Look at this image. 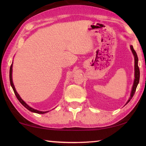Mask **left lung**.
Segmentation results:
<instances>
[{"instance_id": "obj_1", "label": "left lung", "mask_w": 146, "mask_h": 146, "mask_svg": "<svg viewBox=\"0 0 146 146\" xmlns=\"http://www.w3.org/2000/svg\"><path fill=\"white\" fill-rule=\"evenodd\" d=\"M130 47H131V49L132 52L133 53V55L135 56V78L134 80V83H133V89L131 91V97L129 98V99L128 100L127 104L129 102L130 100L133 98V95H134V94L136 91V89H137V87L140 80V70L138 66V56L137 55V53H136V51H135V49H133V46H131Z\"/></svg>"}]
</instances>
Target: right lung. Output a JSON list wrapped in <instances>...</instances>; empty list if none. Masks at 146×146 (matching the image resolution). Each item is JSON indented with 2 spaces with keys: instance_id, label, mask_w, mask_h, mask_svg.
I'll return each instance as SVG.
<instances>
[{
  "instance_id": "obj_1",
  "label": "right lung",
  "mask_w": 146,
  "mask_h": 146,
  "mask_svg": "<svg viewBox=\"0 0 146 146\" xmlns=\"http://www.w3.org/2000/svg\"><path fill=\"white\" fill-rule=\"evenodd\" d=\"M9 80H10V84H11V86L12 88H13V91L15 94L16 97L17 98V99L19 100V102H21L22 104H23L24 107H25L26 109H28L29 111H30L31 112H34V113H38V114H44V113H46L48 111H38V110H35V109L31 108V107H29V106L27 104L24 102V101L22 99V98L20 97V96L18 93H17V91L15 90V88L14 87V85H13V80H12V64L10 66V69H9Z\"/></svg>"
}]
</instances>
